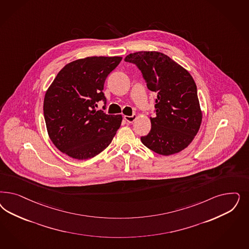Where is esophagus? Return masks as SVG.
<instances>
[{"mask_svg":"<svg viewBox=\"0 0 249 249\" xmlns=\"http://www.w3.org/2000/svg\"><path fill=\"white\" fill-rule=\"evenodd\" d=\"M137 114H133L132 116H128V115H124V119L126 121L127 123L129 124H132L134 121L137 119Z\"/></svg>","mask_w":249,"mask_h":249,"instance_id":"34e87169","label":"esophagus"}]
</instances>
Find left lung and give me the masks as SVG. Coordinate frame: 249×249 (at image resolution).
<instances>
[{
  "instance_id": "left-lung-1",
  "label": "left lung",
  "mask_w": 249,
  "mask_h": 249,
  "mask_svg": "<svg viewBox=\"0 0 249 249\" xmlns=\"http://www.w3.org/2000/svg\"><path fill=\"white\" fill-rule=\"evenodd\" d=\"M124 61L141 71L148 89L157 94L151 130L141 137L154 152L169 156L192 143L201 126L202 113L192 75L169 56L157 51L129 54Z\"/></svg>"
}]
</instances>
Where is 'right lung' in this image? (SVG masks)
<instances>
[{"mask_svg": "<svg viewBox=\"0 0 249 249\" xmlns=\"http://www.w3.org/2000/svg\"><path fill=\"white\" fill-rule=\"evenodd\" d=\"M121 56H88L77 59L57 73L44 99L48 136L61 152L75 160H88L104 151L119 129L121 114L97 111L105 103L107 76Z\"/></svg>", "mask_w": 249, "mask_h": 249, "instance_id": "right-lung-1", "label": "right lung"}]
</instances>
